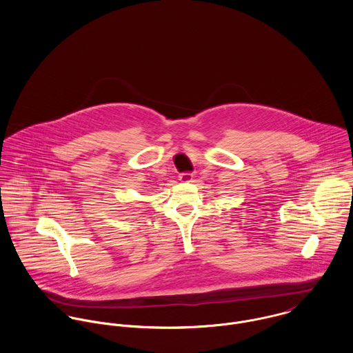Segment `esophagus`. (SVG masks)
I'll use <instances>...</instances> for the list:
<instances>
[{
    "label": "esophagus",
    "mask_w": 353,
    "mask_h": 353,
    "mask_svg": "<svg viewBox=\"0 0 353 353\" xmlns=\"http://www.w3.org/2000/svg\"><path fill=\"white\" fill-rule=\"evenodd\" d=\"M192 179H193V174H190V172H183L179 175V181H182V182H190Z\"/></svg>",
    "instance_id": "esophagus-1"
}]
</instances>
